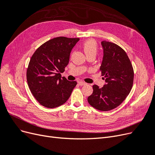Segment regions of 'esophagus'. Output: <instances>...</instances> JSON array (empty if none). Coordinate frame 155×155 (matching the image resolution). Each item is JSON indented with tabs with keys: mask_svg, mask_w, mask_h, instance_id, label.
<instances>
[{
	"mask_svg": "<svg viewBox=\"0 0 155 155\" xmlns=\"http://www.w3.org/2000/svg\"><path fill=\"white\" fill-rule=\"evenodd\" d=\"M78 84L79 85H81V86H83V85H87V83H85V82H84V81H78Z\"/></svg>",
	"mask_w": 155,
	"mask_h": 155,
	"instance_id": "esophagus-1",
	"label": "esophagus"
}]
</instances>
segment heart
<instances>
[{"label":"heart","instance_id":"1","mask_svg":"<svg viewBox=\"0 0 155 155\" xmlns=\"http://www.w3.org/2000/svg\"><path fill=\"white\" fill-rule=\"evenodd\" d=\"M83 48L87 56L91 54L96 55L97 50L96 42L94 40L89 39L83 43Z\"/></svg>","mask_w":155,"mask_h":155}]
</instances>
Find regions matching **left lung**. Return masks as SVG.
I'll list each match as a JSON object with an SVG mask.
<instances>
[{
    "label": "left lung",
    "mask_w": 155,
    "mask_h": 155,
    "mask_svg": "<svg viewBox=\"0 0 155 155\" xmlns=\"http://www.w3.org/2000/svg\"><path fill=\"white\" fill-rule=\"evenodd\" d=\"M104 56L100 70L105 76L102 88L92 86L93 92L88 97L92 107L101 111L115 109L129 95L133 87L134 71L125 51L111 42H101Z\"/></svg>",
    "instance_id": "1"
}]
</instances>
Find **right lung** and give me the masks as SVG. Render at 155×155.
<instances>
[{
	"label": "right lung",
	"mask_w": 155,
	"mask_h": 155,
	"mask_svg": "<svg viewBox=\"0 0 155 155\" xmlns=\"http://www.w3.org/2000/svg\"><path fill=\"white\" fill-rule=\"evenodd\" d=\"M79 38L58 37L37 48L30 59L26 79L30 90L41 105L55 108L70 97L76 81H69L61 74L69 62L70 52Z\"/></svg>",
	"instance_id": "right-lung-1"
}]
</instances>
